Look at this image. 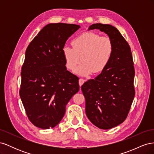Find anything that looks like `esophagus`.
Segmentation results:
<instances>
[{
	"instance_id": "esophagus-1",
	"label": "esophagus",
	"mask_w": 154,
	"mask_h": 154,
	"mask_svg": "<svg viewBox=\"0 0 154 154\" xmlns=\"http://www.w3.org/2000/svg\"><path fill=\"white\" fill-rule=\"evenodd\" d=\"M85 82V80H84V79L80 78V80H79V85H80V86L81 87L83 84V83H84Z\"/></svg>"
}]
</instances>
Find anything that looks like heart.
Returning a JSON list of instances; mask_svg holds the SVG:
<instances>
[{
  "label": "heart",
  "instance_id": "heart-1",
  "mask_svg": "<svg viewBox=\"0 0 154 154\" xmlns=\"http://www.w3.org/2000/svg\"><path fill=\"white\" fill-rule=\"evenodd\" d=\"M72 45L63 48L66 66L70 71H73L82 60L83 62L76 71L82 76L104 71L114 53V44L110 38L92 32L78 36L72 41Z\"/></svg>",
  "mask_w": 154,
  "mask_h": 154
}]
</instances>
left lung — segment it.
Wrapping results in <instances>:
<instances>
[{
    "label": "left lung",
    "mask_w": 154,
    "mask_h": 154,
    "mask_svg": "<svg viewBox=\"0 0 154 154\" xmlns=\"http://www.w3.org/2000/svg\"><path fill=\"white\" fill-rule=\"evenodd\" d=\"M100 29L114 44L108 66L81 88L85 98V112L91 123L101 129L112 128L127 118L135 96V70L130 45L119 31L109 24L97 23L88 29Z\"/></svg>",
    "instance_id": "left-lung-1"
}]
</instances>
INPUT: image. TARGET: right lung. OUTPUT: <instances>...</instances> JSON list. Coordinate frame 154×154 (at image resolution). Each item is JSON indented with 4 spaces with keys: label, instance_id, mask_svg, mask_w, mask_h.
<instances>
[{
    "label": "right lung",
    "instance_id": "add662e5",
    "mask_svg": "<svg viewBox=\"0 0 154 154\" xmlns=\"http://www.w3.org/2000/svg\"><path fill=\"white\" fill-rule=\"evenodd\" d=\"M80 27L64 23L48 24L27 46L19 94L27 118L37 127L57 126L66 105L80 89L79 78L67 71L63 55L66 41Z\"/></svg>",
    "mask_w": 154,
    "mask_h": 154
}]
</instances>
